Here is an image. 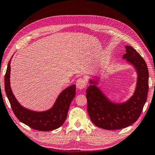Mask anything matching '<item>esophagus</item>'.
Here are the masks:
<instances>
[{"instance_id": "1", "label": "esophagus", "mask_w": 155, "mask_h": 155, "mask_svg": "<svg viewBox=\"0 0 155 155\" xmlns=\"http://www.w3.org/2000/svg\"><path fill=\"white\" fill-rule=\"evenodd\" d=\"M86 81L83 78L78 79L76 81V87L78 89H83L86 87Z\"/></svg>"}]
</instances>
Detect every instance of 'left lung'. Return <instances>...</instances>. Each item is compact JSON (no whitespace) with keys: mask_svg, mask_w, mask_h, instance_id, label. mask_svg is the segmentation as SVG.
I'll list each match as a JSON object with an SVG mask.
<instances>
[{"mask_svg":"<svg viewBox=\"0 0 155 155\" xmlns=\"http://www.w3.org/2000/svg\"><path fill=\"white\" fill-rule=\"evenodd\" d=\"M126 53L123 58L133 65L137 72L135 91L129 100L122 104L111 102L95 85L96 81H89L91 85L86 89L87 112L95 125L106 130L125 128L139 119L145 105L149 91V71L141 56L129 46H125Z\"/></svg>","mask_w":155,"mask_h":155,"instance_id":"8db88e82","label":"left lung"}]
</instances>
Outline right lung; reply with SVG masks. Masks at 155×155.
Returning a JSON list of instances; mask_svg holds the SVG:
<instances>
[{
    "label": "right lung",
    "instance_id": "1",
    "mask_svg": "<svg viewBox=\"0 0 155 155\" xmlns=\"http://www.w3.org/2000/svg\"><path fill=\"white\" fill-rule=\"evenodd\" d=\"M10 61L11 60L8 64L5 76V87L6 96L17 119L30 128L41 131H49L59 128L66 121L71 102L75 97V85L61 91L51 109L42 112L33 111L20 105L12 94L10 85Z\"/></svg>",
    "mask_w": 155,
    "mask_h": 155
}]
</instances>
